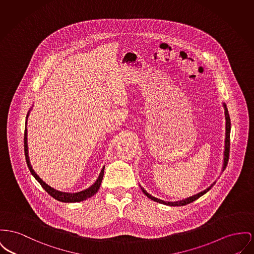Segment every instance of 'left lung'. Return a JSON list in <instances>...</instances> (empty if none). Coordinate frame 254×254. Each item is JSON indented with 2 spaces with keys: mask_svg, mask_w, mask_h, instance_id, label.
<instances>
[{
  "mask_svg": "<svg viewBox=\"0 0 254 254\" xmlns=\"http://www.w3.org/2000/svg\"><path fill=\"white\" fill-rule=\"evenodd\" d=\"M224 107V115H225V141H224V165H223V171H224V169L226 168V165L228 162V157H229V149H230V128H231V123H230V117H229V114H228V110H227V107L225 104H223ZM215 184V182L208 187L207 189H205L204 191L198 193V194H194L192 196H189L185 199H182V200H179V201H165L162 199H159L157 197H154L152 196L151 194H149L146 190H144V188H142L141 186V189L143 191V193L146 194L149 198L152 199L153 201H156V202H159V203H162V204H166V205H169V206H182V205H186L188 203H191L193 202L195 199H197L198 197H200L201 195L207 193L209 190L212 188V186Z\"/></svg>",
  "mask_w": 254,
  "mask_h": 254,
  "instance_id": "obj_1",
  "label": "left lung"
}]
</instances>
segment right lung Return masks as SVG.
Returning a JSON list of instances; mask_svg holds the SVG:
<instances>
[{"label":"right lung","mask_w":254,"mask_h":254,"mask_svg":"<svg viewBox=\"0 0 254 254\" xmlns=\"http://www.w3.org/2000/svg\"><path fill=\"white\" fill-rule=\"evenodd\" d=\"M30 111L28 112V115H27V119L29 117V113ZM27 121H26V127H25V134H24V149H25V156H26V161H27V164L28 167L30 169V173L31 175L34 177V179H36L40 185L45 189L46 192L50 195H52L54 198H56L57 200H60L62 202H79V201H82V200H85L87 198L91 197L92 195L96 194L98 192V190L100 189V186L102 184V180L104 178V172H105V167L102 169L101 171V174L99 176L98 179L96 180V182L90 186L89 188L83 190V191H80V192H77V193H65V192H60L58 191L54 188H52L51 186H49L48 184H46V182H44L42 179H40L36 173L33 171L32 167L30 163V159H29V152H28V138H27Z\"/></svg>","instance_id":"1"}]
</instances>
